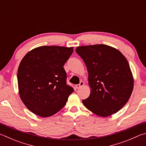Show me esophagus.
I'll list each match as a JSON object with an SVG mask.
<instances>
[{
	"label": "esophagus",
	"instance_id": "obj_1",
	"mask_svg": "<svg viewBox=\"0 0 146 146\" xmlns=\"http://www.w3.org/2000/svg\"><path fill=\"white\" fill-rule=\"evenodd\" d=\"M84 84V82H82V81H81V82H80V84H76L75 86V87H76V89H79L80 88L82 87V86H83Z\"/></svg>",
	"mask_w": 146,
	"mask_h": 146
}]
</instances>
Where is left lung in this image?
<instances>
[{
  "label": "left lung",
  "instance_id": "left-lung-1",
  "mask_svg": "<svg viewBox=\"0 0 146 146\" xmlns=\"http://www.w3.org/2000/svg\"><path fill=\"white\" fill-rule=\"evenodd\" d=\"M88 71L91 93L82 100L86 108L100 117H108L121 110L131 95L134 79L126 58L104 44L76 47Z\"/></svg>",
  "mask_w": 146,
  "mask_h": 146
}]
</instances>
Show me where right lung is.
Wrapping results in <instances>:
<instances>
[{
    "mask_svg": "<svg viewBox=\"0 0 146 146\" xmlns=\"http://www.w3.org/2000/svg\"><path fill=\"white\" fill-rule=\"evenodd\" d=\"M73 48L40 46L22 59L17 72L19 95L24 105L34 114L51 117L67 102L74 90L66 84L63 66Z\"/></svg>",
    "mask_w": 146,
    "mask_h": 146,
    "instance_id": "obj_1",
    "label": "right lung"
}]
</instances>
